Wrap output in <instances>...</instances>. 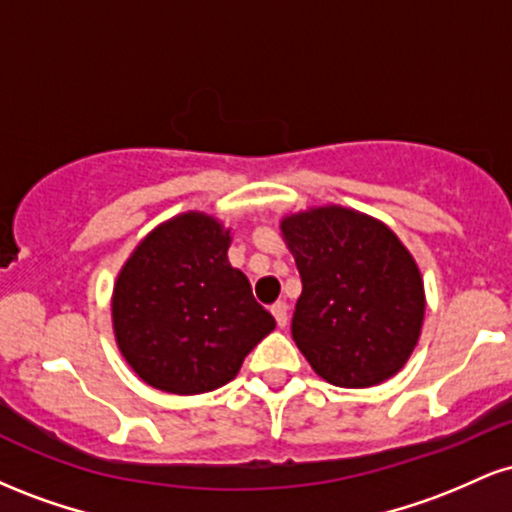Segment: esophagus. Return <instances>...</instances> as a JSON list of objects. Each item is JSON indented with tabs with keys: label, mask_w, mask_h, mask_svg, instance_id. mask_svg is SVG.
Here are the masks:
<instances>
[{
	"label": "esophagus",
	"mask_w": 512,
	"mask_h": 512,
	"mask_svg": "<svg viewBox=\"0 0 512 512\" xmlns=\"http://www.w3.org/2000/svg\"><path fill=\"white\" fill-rule=\"evenodd\" d=\"M272 315H274L276 325L286 327V322H289V305H286L284 301L274 303V305H272Z\"/></svg>",
	"instance_id": "obj_1"
}]
</instances>
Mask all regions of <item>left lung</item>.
<instances>
[{"label":"left lung","mask_w":512,"mask_h":512,"mask_svg":"<svg viewBox=\"0 0 512 512\" xmlns=\"http://www.w3.org/2000/svg\"><path fill=\"white\" fill-rule=\"evenodd\" d=\"M301 272L291 332L310 368L337 387H373L399 373L419 344L424 279L390 226L325 204L281 219Z\"/></svg>","instance_id":"left-lung-1"}]
</instances>
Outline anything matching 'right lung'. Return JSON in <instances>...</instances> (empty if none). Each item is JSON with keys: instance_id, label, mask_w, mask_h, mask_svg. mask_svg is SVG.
Wrapping results in <instances>:
<instances>
[{"instance_id": "1", "label": "right lung", "mask_w": 512, "mask_h": 512, "mask_svg": "<svg viewBox=\"0 0 512 512\" xmlns=\"http://www.w3.org/2000/svg\"><path fill=\"white\" fill-rule=\"evenodd\" d=\"M231 228L204 211L158 223L113 286V332L129 368L170 395L231 383L274 330L250 281L228 262Z\"/></svg>"}]
</instances>
